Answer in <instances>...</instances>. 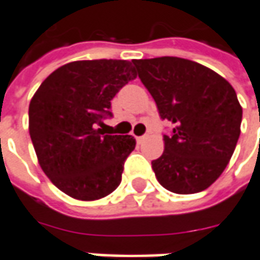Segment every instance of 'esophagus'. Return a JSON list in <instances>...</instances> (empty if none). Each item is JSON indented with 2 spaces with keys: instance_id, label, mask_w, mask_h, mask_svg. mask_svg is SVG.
Segmentation results:
<instances>
[{
  "instance_id": "34e87169",
  "label": "esophagus",
  "mask_w": 260,
  "mask_h": 260,
  "mask_svg": "<svg viewBox=\"0 0 260 260\" xmlns=\"http://www.w3.org/2000/svg\"><path fill=\"white\" fill-rule=\"evenodd\" d=\"M144 139H145V135H142V137H137V141H138V142H142Z\"/></svg>"
}]
</instances>
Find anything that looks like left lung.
I'll return each instance as SVG.
<instances>
[{"label": "left lung", "mask_w": 260, "mask_h": 260, "mask_svg": "<svg viewBox=\"0 0 260 260\" xmlns=\"http://www.w3.org/2000/svg\"><path fill=\"white\" fill-rule=\"evenodd\" d=\"M141 82L173 129L152 161L158 183L177 194L203 191L224 171L240 135L242 106L226 79L180 57L134 60Z\"/></svg>", "instance_id": "8db88e82"}]
</instances>
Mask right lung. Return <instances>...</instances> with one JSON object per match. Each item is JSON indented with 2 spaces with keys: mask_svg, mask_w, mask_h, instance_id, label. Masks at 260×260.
<instances>
[{
  "mask_svg": "<svg viewBox=\"0 0 260 260\" xmlns=\"http://www.w3.org/2000/svg\"><path fill=\"white\" fill-rule=\"evenodd\" d=\"M137 77L126 60H80L54 70L28 108V129L44 174L68 196L92 202L121 184L135 148L131 135H105L111 101Z\"/></svg>",
  "mask_w": 260,
  "mask_h": 260,
  "instance_id": "1",
  "label": "right lung"
}]
</instances>
